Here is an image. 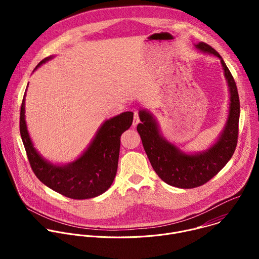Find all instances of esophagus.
Listing matches in <instances>:
<instances>
[{
  "label": "esophagus",
  "instance_id": "34e87169",
  "mask_svg": "<svg viewBox=\"0 0 259 259\" xmlns=\"http://www.w3.org/2000/svg\"><path fill=\"white\" fill-rule=\"evenodd\" d=\"M139 123V115L138 112H134V120H133V127H135Z\"/></svg>",
  "mask_w": 259,
  "mask_h": 259
}]
</instances>
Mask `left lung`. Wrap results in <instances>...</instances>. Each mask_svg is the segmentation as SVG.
<instances>
[{
	"instance_id": "left-lung-1",
	"label": "left lung",
	"mask_w": 259,
	"mask_h": 259,
	"mask_svg": "<svg viewBox=\"0 0 259 259\" xmlns=\"http://www.w3.org/2000/svg\"><path fill=\"white\" fill-rule=\"evenodd\" d=\"M196 48L220 59L230 89L229 117L217 141L205 152L189 155L178 150L160 134L156 119L150 112L140 110L141 123L137 125L144 151L158 176L169 186L180 189L198 188L214 177L231 160L238 142L240 100L236 82L215 49L204 42L197 44Z\"/></svg>"
}]
</instances>
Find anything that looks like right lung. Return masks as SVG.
<instances>
[{"label":"right lung","mask_w":259,"mask_h":259,"mask_svg":"<svg viewBox=\"0 0 259 259\" xmlns=\"http://www.w3.org/2000/svg\"><path fill=\"white\" fill-rule=\"evenodd\" d=\"M46 57L34 69L51 59ZM25 94L20 108V135L27 159L35 176L56 193L75 200L97 197L106 192L118 169L121 135L133 122V113H122L105 121L84 154L75 162L64 166L47 162L35 151L24 120Z\"/></svg>","instance_id":"add662e5"}]
</instances>
